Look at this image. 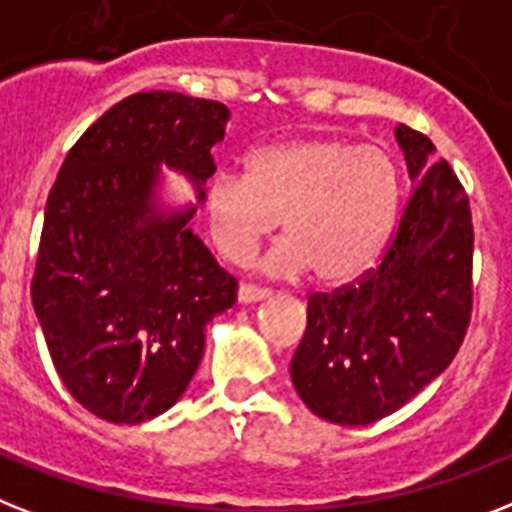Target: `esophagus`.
I'll return each instance as SVG.
<instances>
[{
	"instance_id": "34e87169",
	"label": "esophagus",
	"mask_w": 512,
	"mask_h": 512,
	"mask_svg": "<svg viewBox=\"0 0 512 512\" xmlns=\"http://www.w3.org/2000/svg\"><path fill=\"white\" fill-rule=\"evenodd\" d=\"M270 289L265 286H255V284H242L239 286V302L249 305V302H260V299H268Z\"/></svg>"
}]
</instances>
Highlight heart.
<instances>
[{
	"label": "heart",
	"mask_w": 512,
	"mask_h": 512,
	"mask_svg": "<svg viewBox=\"0 0 512 512\" xmlns=\"http://www.w3.org/2000/svg\"><path fill=\"white\" fill-rule=\"evenodd\" d=\"M400 181L381 147L342 136H299L252 149L244 176L218 173L205 186V218L220 255L236 265L284 223L286 239L265 257L270 273L313 268L342 284L371 268L384 249Z\"/></svg>",
	"instance_id": "heart-1"
}]
</instances>
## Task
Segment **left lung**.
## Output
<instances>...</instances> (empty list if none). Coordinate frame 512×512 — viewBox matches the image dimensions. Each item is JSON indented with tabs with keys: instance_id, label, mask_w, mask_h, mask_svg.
<instances>
[{
	"instance_id": "left-lung-1",
	"label": "left lung",
	"mask_w": 512,
	"mask_h": 512,
	"mask_svg": "<svg viewBox=\"0 0 512 512\" xmlns=\"http://www.w3.org/2000/svg\"><path fill=\"white\" fill-rule=\"evenodd\" d=\"M413 194L392 239L352 284L307 299L292 381L315 415L368 426L410 402L458 355L473 310V223L429 136L397 131Z\"/></svg>"
}]
</instances>
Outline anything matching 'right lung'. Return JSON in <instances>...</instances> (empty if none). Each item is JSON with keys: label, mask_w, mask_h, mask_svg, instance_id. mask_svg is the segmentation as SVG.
<instances>
[{"label": "right lung", "mask_w": 512, "mask_h": 512, "mask_svg": "<svg viewBox=\"0 0 512 512\" xmlns=\"http://www.w3.org/2000/svg\"><path fill=\"white\" fill-rule=\"evenodd\" d=\"M228 107L176 91H139L73 144L49 191L33 310L62 384L110 423L149 421L186 392L205 326L236 302V278L186 223L194 207H155L160 165L194 181Z\"/></svg>", "instance_id": "1"}]
</instances>
